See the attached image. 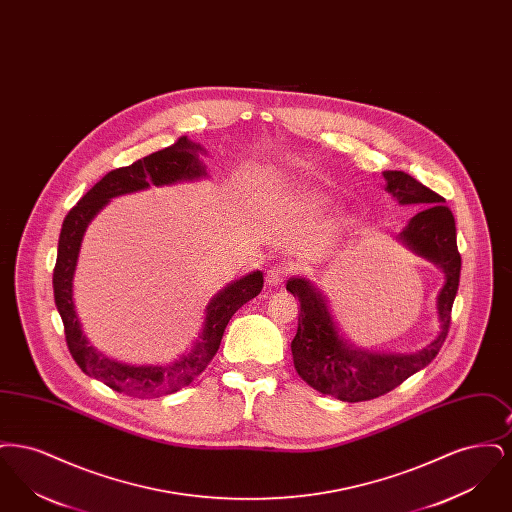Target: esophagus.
<instances>
[{
	"label": "esophagus",
	"instance_id": "esophagus-1",
	"mask_svg": "<svg viewBox=\"0 0 512 512\" xmlns=\"http://www.w3.org/2000/svg\"><path fill=\"white\" fill-rule=\"evenodd\" d=\"M290 274V268L284 267V265H274L267 270V282L268 286H280L286 276Z\"/></svg>",
	"mask_w": 512,
	"mask_h": 512
}]
</instances>
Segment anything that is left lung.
Masks as SVG:
<instances>
[{
  "label": "left lung",
  "instance_id": "obj_1",
  "mask_svg": "<svg viewBox=\"0 0 512 512\" xmlns=\"http://www.w3.org/2000/svg\"><path fill=\"white\" fill-rule=\"evenodd\" d=\"M382 174L386 192L399 205L422 207L397 234V240L443 272L445 280L436 297L439 330L434 340L414 353H384L357 347L341 334L322 290L307 278H290L286 290L297 295L301 303L297 334L292 341L293 366L311 388L347 403L368 401L395 390L434 361L449 332L451 307L461 278L455 217L443 205L445 199L407 172Z\"/></svg>",
  "mask_w": 512,
  "mask_h": 512
}]
</instances>
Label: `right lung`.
<instances>
[{"label":"right lung","mask_w":512,"mask_h":512,"mask_svg":"<svg viewBox=\"0 0 512 512\" xmlns=\"http://www.w3.org/2000/svg\"><path fill=\"white\" fill-rule=\"evenodd\" d=\"M201 155H207V149L188 136H182L171 147L155 151L128 167L107 172L63 220L53 270V295L65 324L69 351L84 374L130 397H161L190 386L219 351L228 320L263 290V272L253 270L213 295L205 307L203 326L192 349L167 365H128L111 359L98 351L82 330L74 307V272L88 224L113 197L142 192L151 186H172L209 178Z\"/></svg>","instance_id":"add662e5"}]
</instances>
